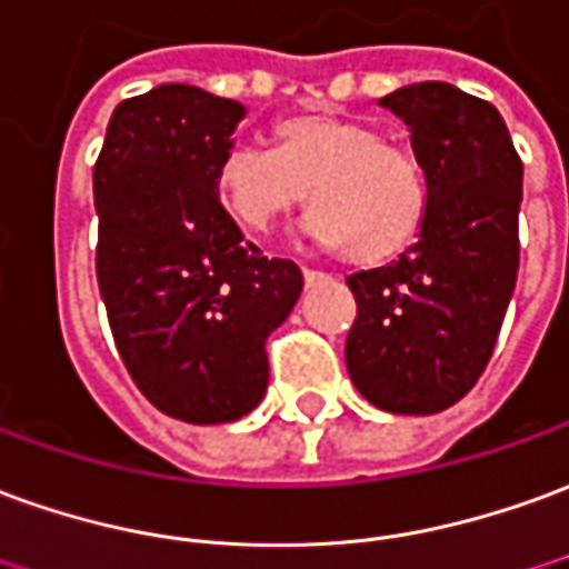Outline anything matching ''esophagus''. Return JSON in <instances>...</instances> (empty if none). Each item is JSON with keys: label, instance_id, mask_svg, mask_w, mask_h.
<instances>
[{"label": "esophagus", "instance_id": "obj_1", "mask_svg": "<svg viewBox=\"0 0 569 569\" xmlns=\"http://www.w3.org/2000/svg\"><path fill=\"white\" fill-rule=\"evenodd\" d=\"M305 283H317V280H323L326 273H320V271H311V268H305Z\"/></svg>", "mask_w": 569, "mask_h": 569}]
</instances>
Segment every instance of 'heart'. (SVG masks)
I'll list each match as a JSON object with an SVG mask.
<instances>
[{"mask_svg":"<svg viewBox=\"0 0 569 569\" xmlns=\"http://www.w3.org/2000/svg\"><path fill=\"white\" fill-rule=\"evenodd\" d=\"M218 190L230 216L256 233H268L308 197V237L323 249H348L363 268L403 256L431 209L422 153L403 138H388L379 122L348 113L280 119L273 150H228Z\"/></svg>","mask_w":569,"mask_h":569,"instance_id":"heart-1","label":"heart"}]
</instances>
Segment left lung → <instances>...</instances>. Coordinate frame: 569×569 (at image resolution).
<instances>
[{"instance_id": "8db88e82", "label": "left lung", "mask_w": 569, "mask_h": 569, "mask_svg": "<svg viewBox=\"0 0 569 569\" xmlns=\"http://www.w3.org/2000/svg\"><path fill=\"white\" fill-rule=\"evenodd\" d=\"M431 178L419 243L388 268L348 277L357 317L345 360L372 407L431 416L487 369L520 264L523 162L490 101L450 82L385 94Z\"/></svg>"}]
</instances>
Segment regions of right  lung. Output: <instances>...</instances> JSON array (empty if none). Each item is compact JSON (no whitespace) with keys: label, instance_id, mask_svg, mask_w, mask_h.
<instances>
[{"label":"right lung","instance_id":"add662e5","mask_svg":"<svg viewBox=\"0 0 569 569\" xmlns=\"http://www.w3.org/2000/svg\"><path fill=\"white\" fill-rule=\"evenodd\" d=\"M246 107L166 82L113 110L94 162L98 286L117 351L153 407L233 422L268 391V336L301 271L268 258L218 200V169Z\"/></svg>","mask_w":569,"mask_h":569}]
</instances>
